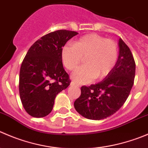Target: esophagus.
I'll use <instances>...</instances> for the list:
<instances>
[{
    "label": "esophagus",
    "mask_w": 148,
    "mask_h": 148,
    "mask_svg": "<svg viewBox=\"0 0 148 148\" xmlns=\"http://www.w3.org/2000/svg\"><path fill=\"white\" fill-rule=\"evenodd\" d=\"M70 85H71V86H77V87L79 86V84H76V83H75V82H71Z\"/></svg>",
    "instance_id": "1"
}]
</instances>
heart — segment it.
<instances>
[{"label": "heart", "instance_id": "b5f03b06", "mask_svg": "<svg viewBox=\"0 0 148 148\" xmlns=\"http://www.w3.org/2000/svg\"><path fill=\"white\" fill-rule=\"evenodd\" d=\"M85 57V65L72 73L71 78L80 84H88L94 78L102 79L112 71L119 58L117 43L97 34H88L75 40L73 46L62 49V60L69 70H75Z\"/></svg>", "mask_w": 148, "mask_h": 148}]
</instances>
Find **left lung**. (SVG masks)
<instances>
[{
    "mask_svg": "<svg viewBox=\"0 0 148 148\" xmlns=\"http://www.w3.org/2000/svg\"><path fill=\"white\" fill-rule=\"evenodd\" d=\"M119 55L112 71L103 81L81 87V96L74 107L82 116L91 120L106 119L125 103L133 86L135 61L129 46L119 39Z\"/></svg>",
    "mask_w": 148,
    "mask_h": 148,
    "instance_id": "8db88e82",
    "label": "left lung"
}]
</instances>
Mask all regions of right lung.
Masks as SVG:
<instances>
[{
	"label": "right lung",
	"instance_id": "obj_1",
	"mask_svg": "<svg viewBox=\"0 0 148 148\" xmlns=\"http://www.w3.org/2000/svg\"><path fill=\"white\" fill-rule=\"evenodd\" d=\"M75 31L59 29L42 36L28 50L19 72V96L25 111L35 118L51 112L57 94L70 85L62 49Z\"/></svg>",
	"mask_w": 148,
	"mask_h": 148
}]
</instances>
